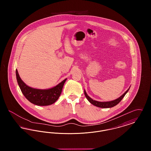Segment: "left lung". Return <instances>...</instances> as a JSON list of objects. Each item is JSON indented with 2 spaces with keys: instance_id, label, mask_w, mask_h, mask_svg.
I'll use <instances>...</instances> for the list:
<instances>
[{
  "instance_id": "left-lung-1",
  "label": "left lung",
  "mask_w": 151,
  "mask_h": 151,
  "mask_svg": "<svg viewBox=\"0 0 151 151\" xmlns=\"http://www.w3.org/2000/svg\"><path fill=\"white\" fill-rule=\"evenodd\" d=\"M129 88L124 93L122 94L121 97H119L118 99H116L115 100L111 101H108V102H99V101H97L93 100V99H92L89 96H88V94H86V91L84 90V94L86 97L87 100L89 101V102L90 103H91L92 105H93L94 106L101 108H112L113 106H114L115 105H116L118 104H119L121 101L122 100V99L124 97V96L126 95V94L127 93L129 90Z\"/></svg>"
}]
</instances>
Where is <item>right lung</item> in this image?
I'll list each match as a JSON object with an SVG mask.
<instances>
[{
	"mask_svg": "<svg viewBox=\"0 0 151 151\" xmlns=\"http://www.w3.org/2000/svg\"><path fill=\"white\" fill-rule=\"evenodd\" d=\"M17 83L25 98L31 103L38 106H47L54 104L59 99L67 79L53 88L47 89H38L28 86L22 80L16 70Z\"/></svg>",
	"mask_w": 151,
	"mask_h": 151,
	"instance_id": "add662e5",
	"label": "right lung"
}]
</instances>
